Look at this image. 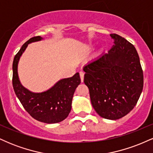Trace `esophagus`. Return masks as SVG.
<instances>
[{"label": "esophagus", "instance_id": "esophagus-1", "mask_svg": "<svg viewBox=\"0 0 153 153\" xmlns=\"http://www.w3.org/2000/svg\"><path fill=\"white\" fill-rule=\"evenodd\" d=\"M84 72L82 71H80V80H81V82H83L84 80Z\"/></svg>", "mask_w": 153, "mask_h": 153}]
</instances>
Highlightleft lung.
I'll use <instances>...</instances> for the list:
<instances>
[{"instance_id":"left-lung-1","label":"left lung","mask_w":153,"mask_h":153,"mask_svg":"<svg viewBox=\"0 0 153 153\" xmlns=\"http://www.w3.org/2000/svg\"><path fill=\"white\" fill-rule=\"evenodd\" d=\"M114 45L83 68L84 82L100 117L116 120L134 108L143 88V71L132 44L111 34Z\"/></svg>"}]
</instances>
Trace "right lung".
<instances>
[{
	"label": "right lung",
	"mask_w": 153,
	"mask_h": 153,
	"mask_svg": "<svg viewBox=\"0 0 153 153\" xmlns=\"http://www.w3.org/2000/svg\"><path fill=\"white\" fill-rule=\"evenodd\" d=\"M41 39L42 38L39 36L29 39L16 54L13 62L12 82L16 95L31 117L39 122L54 124L62 122L69 115L73 94L80 83V78L77 73L72 78L62 79L48 91L39 94L31 92L22 86L17 72L19 58L29 43Z\"/></svg>",
	"instance_id": "right-lung-1"
}]
</instances>
